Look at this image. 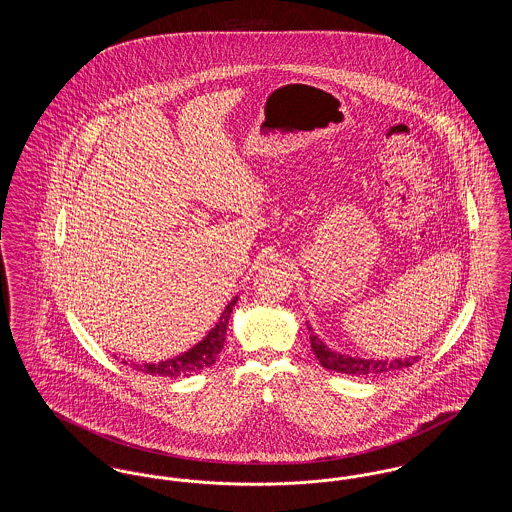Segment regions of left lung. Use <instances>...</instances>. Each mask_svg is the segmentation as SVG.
<instances>
[{
	"label": "left lung",
	"instance_id": "8db88e82",
	"mask_svg": "<svg viewBox=\"0 0 512 512\" xmlns=\"http://www.w3.org/2000/svg\"><path fill=\"white\" fill-rule=\"evenodd\" d=\"M309 332H311V347H313L320 365L328 368V370L341 372V374L359 376V378H363V376H376V374H384V372H390V370H401V368L413 366L418 361V357H405V359H393V361H384V359L376 361V359L351 357V355H345V353L330 349L313 332L311 326H309Z\"/></svg>",
	"mask_w": 512,
	"mask_h": 512
}]
</instances>
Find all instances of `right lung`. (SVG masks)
<instances>
[{
  "instance_id": "obj_1",
  "label": "right lung",
  "mask_w": 512,
  "mask_h": 512,
  "mask_svg": "<svg viewBox=\"0 0 512 512\" xmlns=\"http://www.w3.org/2000/svg\"><path fill=\"white\" fill-rule=\"evenodd\" d=\"M238 303V295L230 299V303L224 307L222 315H220L219 322L207 332V336L201 341H197L194 347H190L188 351L172 357V359H165L159 363H142V365L134 366L136 370L144 372V374H151V376H163V378H182V376H192L195 372H201L209 366L215 365L217 357L224 347V338H226V326L230 315L234 311V305Z\"/></svg>"
}]
</instances>
